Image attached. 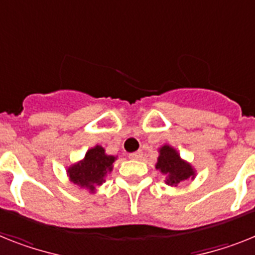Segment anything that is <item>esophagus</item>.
<instances>
[{"instance_id": "1", "label": "esophagus", "mask_w": 255, "mask_h": 255, "mask_svg": "<svg viewBox=\"0 0 255 255\" xmlns=\"http://www.w3.org/2000/svg\"><path fill=\"white\" fill-rule=\"evenodd\" d=\"M141 157H142V151L141 150H137L134 151V153L129 154V158H131V159H141Z\"/></svg>"}]
</instances>
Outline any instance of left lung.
<instances>
[{"label": "left lung", "mask_w": 255, "mask_h": 255, "mask_svg": "<svg viewBox=\"0 0 255 255\" xmlns=\"http://www.w3.org/2000/svg\"><path fill=\"white\" fill-rule=\"evenodd\" d=\"M155 167L160 171V174L166 176V183L168 185H177V184L187 181L190 177L192 179L194 177V171L192 166L183 162L176 150L168 145L160 147Z\"/></svg>", "instance_id": "1"}]
</instances>
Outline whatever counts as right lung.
<instances>
[{
  "label": "right lung",
  "instance_id": "obj_1",
  "mask_svg": "<svg viewBox=\"0 0 255 255\" xmlns=\"http://www.w3.org/2000/svg\"><path fill=\"white\" fill-rule=\"evenodd\" d=\"M115 157L106 155L102 146H96L88 150L85 158L78 164L68 168V176L74 184L95 190L96 187L105 181L106 175L113 170Z\"/></svg>",
  "mask_w": 255,
  "mask_h": 255
}]
</instances>
